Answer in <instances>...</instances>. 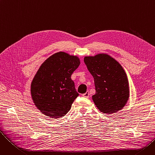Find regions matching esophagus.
Returning <instances> with one entry per match:
<instances>
[{"instance_id": "esophagus-1", "label": "esophagus", "mask_w": 155, "mask_h": 155, "mask_svg": "<svg viewBox=\"0 0 155 155\" xmlns=\"http://www.w3.org/2000/svg\"><path fill=\"white\" fill-rule=\"evenodd\" d=\"M89 95H90V93H89V92H88V91H87L85 94H82V96H83V97H85V98H88Z\"/></svg>"}]
</instances>
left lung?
<instances>
[{"label":"left lung","mask_w":155,"mask_h":155,"mask_svg":"<svg viewBox=\"0 0 155 155\" xmlns=\"http://www.w3.org/2000/svg\"><path fill=\"white\" fill-rule=\"evenodd\" d=\"M84 62L93 76L95 94L92 100L100 111L114 113L122 109L128 101L129 84L121 65L106 54L85 56Z\"/></svg>","instance_id":"obj_1"}]
</instances>
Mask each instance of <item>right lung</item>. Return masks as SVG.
Here are the masks:
<instances>
[{"mask_svg": "<svg viewBox=\"0 0 155 155\" xmlns=\"http://www.w3.org/2000/svg\"><path fill=\"white\" fill-rule=\"evenodd\" d=\"M76 56L56 53L41 65L31 85L32 101L43 114L52 118L65 116L78 96L71 76L80 65Z\"/></svg>", "mask_w": 155, "mask_h": 155, "instance_id": "obj_1", "label": "right lung"}]
</instances>
